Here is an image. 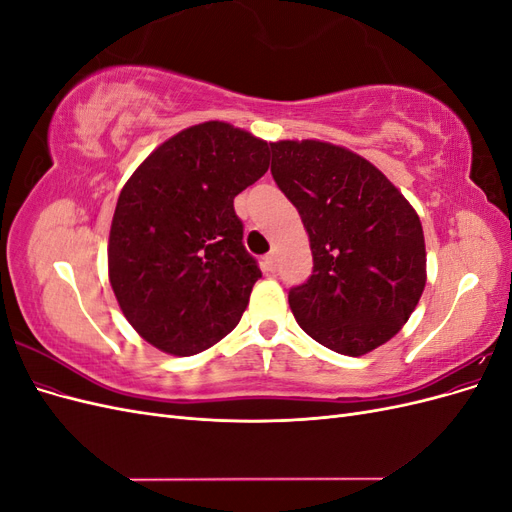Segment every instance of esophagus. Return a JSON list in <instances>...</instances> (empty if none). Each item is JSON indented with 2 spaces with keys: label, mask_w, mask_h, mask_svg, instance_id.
Wrapping results in <instances>:
<instances>
[{
  "label": "esophagus",
  "mask_w": 512,
  "mask_h": 512,
  "mask_svg": "<svg viewBox=\"0 0 512 512\" xmlns=\"http://www.w3.org/2000/svg\"><path fill=\"white\" fill-rule=\"evenodd\" d=\"M262 265H265L267 271L273 273L277 269V256H275V252H269L265 258H262Z\"/></svg>",
  "instance_id": "esophagus-1"
}]
</instances>
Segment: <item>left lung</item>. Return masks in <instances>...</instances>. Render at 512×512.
<instances>
[{
	"label": "left lung",
	"mask_w": 512,
	"mask_h": 512,
	"mask_svg": "<svg viewBox=\"0 0 512 512\" xmlns=\"http://www.w3.org/2000/svg\"><path fill=\"white\" fill-rule=\"evenodd\" d=\"M271 175L297 207L314 271L288 292L299 327L361 356L404 327L425 288L423 226L408 200L356 153L320 141L271 143Z\"/></svg>",
	"instance_id": "obj_1"
}]
</instances>
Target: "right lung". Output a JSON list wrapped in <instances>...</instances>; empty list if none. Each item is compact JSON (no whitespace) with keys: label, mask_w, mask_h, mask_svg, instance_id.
Wrapping results in <instances>:
<instances>
[{"label":"right lung","mask_w":512,"mask_h":512,"mask_svg":"<svg viewBox=\"0 0 512 512\" xmlns=\"http://www.w3.org/2000/svg\"><path fill=\"white\" fill-rule=\"evenodd\" d=\"M267 168L265 141L207 121L168 138L123 185L108 277L149 344L192 356L237 327L262 273L232 203Z\"/></svg>","instance_id":"right-lung-1"}]
</instances>
